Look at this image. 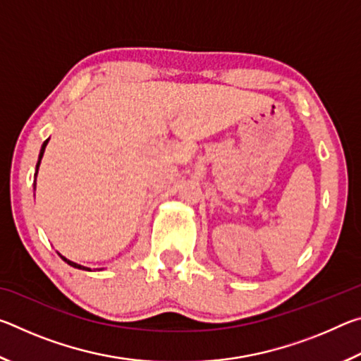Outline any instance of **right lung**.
<instances>
[{
    "label": "right lung",
    "instance_id": "right-lung-1",
    "mask_svg": "<svg viewBox=\"0 0 361 361\" xmlns=\"http://www.w3.org/2000/svg\"><path fill=\"white\" fill-rule=\"evenodd\" d=\"M47 142H49V138L46 140L44 143H42V146H41V151H39V157H38V164H36V172H38V169H39V164H41V159H42V154H44V149H46V146H47ZM60 255V253H59ZM60 258H62L65 262H68L70 266H73V267H76V269H82V271H90L89 267H84V266H81V264H76V262H73V261H70V259H66L65 256H62L60 255Z\"/></svg>",
    "mask_w": 361,
    "mask_h": 361
}]
</instances>
